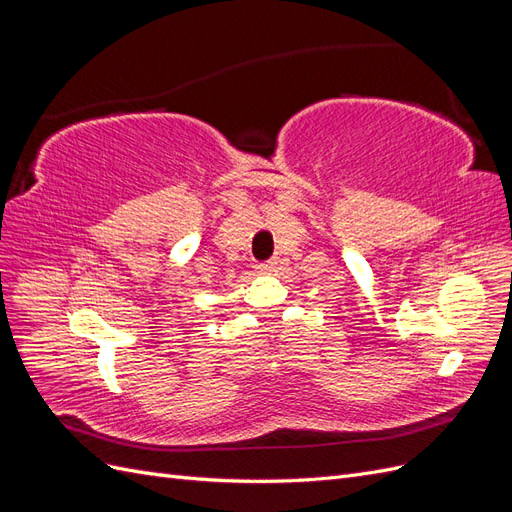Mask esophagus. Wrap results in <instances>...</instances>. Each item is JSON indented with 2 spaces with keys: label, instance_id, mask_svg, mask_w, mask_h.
<instances>
[{
  "label": "esophagus",
  "instance_id": "obj_1",
  "mask_svg": "<svg viewBox=\"0 0 512 512\" xmlns=\"http://www.w3.org/2000/svg\"><path fill=\"white\" fill-rule=\"evenodd\" d=\"M275 267H277V262H275V260H267V262H258V265H256V271H258V273H262V275H267V273L275 271Z\"/></svg>",
  "mask_w": 512,
  "mask_h": 512
}]
</instances>
